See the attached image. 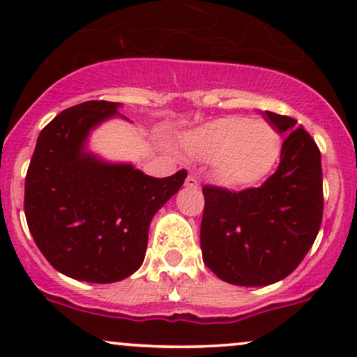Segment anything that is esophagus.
<instances>
[{
  "mask_svg": "<svg viewBox=\"0 0 357 357\" xmlns=\"http://www.w3.org/2000/svg\"><path fill=\"white\" fill-rule=\"evenodd\" d=\"M185 185L188 186V188H197V186H199V181H197V178H193V176H188L185 181Z\"/></svg>",
  "mask_w": 357,
  "mask_h": 357,
  "instance_id": "1",
  "label": "esophagus"
}]
</instances>
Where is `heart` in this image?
Segmentation results:
<instances>
[{
	"label": "heart",
	"mask_w": 357,
	"mask_h": 357,
	"mask_svg": "<svg viewBox=\"0 0 357 357\" xmlns=\"http://www.w3.org/2000/svg\"><path fill=\"white\" fill-rule=\"evenodd\" d=\"M186 153L212 160L214 178L228 188L257 185L278 164L283 138L266 121L226 115L193 128L183 136Z\"/></svg>",
	"instance_id": "b5f03b06"
}]
</instances>
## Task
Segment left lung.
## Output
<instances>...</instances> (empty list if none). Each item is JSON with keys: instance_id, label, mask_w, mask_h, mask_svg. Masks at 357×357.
Returning a JSON list of instances; mask_svg holds the SVG:
<instances>
[{"instance_id": "8db88e82", "label": "left lung", "mask_w": 357, "mask_h": 357, "mask_svg": "<svg viewBox=\"0 0 357 357\" xmlns=\"http://www.w3.org/2000/svg\"><path fill=\"white\" fill-rule=\"evenodd\" d=\"M283 139L280 165L259 188L204 186L200 247L222 282L266 287L287 278L318 236L323 218L321 153L297 121L266 110Z\"/></svg>"}]
</instances>
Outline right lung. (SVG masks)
<instances>
[{"label":"right lung","instance_id":"right-lung-1","mask_svg":"<svg viewBox=\"0 0 357 357\" xmlns=\"http://www.w3.org/2000/svg\"><path fill=\"white\" fill-rule=\"evenodd\" d=\"M121 107L84 102L56 115L39 132L25 176L24 208L36 245L56 271L79 282H121L139 269L153 215L186 178V171L152 178L88 149L103 122L129 121Z\"/></svg>","mask_w":357,"mask_h":357}]
</instances>
